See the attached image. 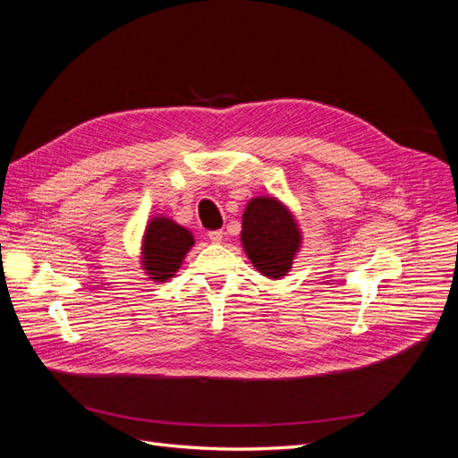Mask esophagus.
<instances>
[{"label": "esophagus", "instance_id": "1", "mask_svg": "<svg viewBox=\"0 0 458 458\" xmlns=\"http://www.w3.org/2000/svg\"><path fill=\"white\" fill-rule=\"evenodd\" d=\"M208 239H210L212 242H221V239H224V231H221V229L210 231V233H208Z\"/></svg>", "mask_w": 458, "mask_h": 458}]
</instances>
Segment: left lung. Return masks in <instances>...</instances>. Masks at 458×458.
Wrapping results in <instances>:
<instances>
[{"label":"left lung","instance_id":"1","mask_svg":"<svg viewBox=\"0 0 458 458\" xmlns=\"http://www.w3.org/2000/svg\"><path fill=\"white\" fill-rule=\"evenodd\" d=\"M241 241L246 256L261 275L281 279L293 267L301 234L294 216L283 202L273 197H256L242 214Z\"/></svg>","mask_w":458,"mask_h":458}]
</instances>
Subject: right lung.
<instances>
[{"label":"right lung","instance_id":"add662e5","mask_svg":"<svg viewBox=\"0 0 458 458\" xmlns=\"http://www.w3.org/2000/svg\"><path fill=\"white\" fill-rule=\"evenodd\" d=\"M195 244L192 233L168 217H155L148 221L143 237V269L148 279L164 283L172 279L183 263L189 248Z\"/></svg>","mask_w":458,"mask_h":458}]
</instances>
